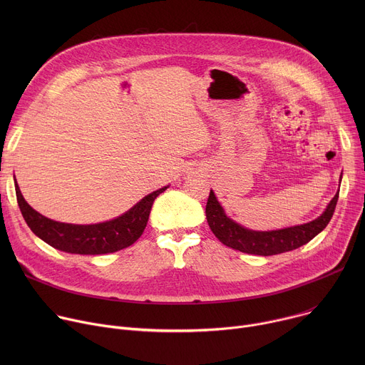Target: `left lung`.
<instances>
[{
  "label": "left lung",
  "mask_w": 365,
  "mask_h": 365,
  "mask_svg": "<svg viewBox=\"0 0 365 365\" xmlns=\"http://www.w3.org/2000/svg\"><path fill=\"white\" fill-rule=\"evenodd\" d=\"M338 195L339 192L332 197L325 212L319 218L303 225L276 231H252L234 222L225 215L222 206L217 200V196L212 190L210 197H207L205 212L211 231L224 245L247 254L274 255L296 250L324 231L335 212Z\"/></svg>",
  "instance_id": "left-lung-1"
}]
</instances>
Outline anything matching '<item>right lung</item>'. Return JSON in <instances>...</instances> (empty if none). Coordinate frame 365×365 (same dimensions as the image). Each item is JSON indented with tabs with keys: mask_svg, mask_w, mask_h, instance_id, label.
Wrapping results in <instances>:
<instances>
[{
	"mask_svg": "<svg viewBox=\"0 0 365 365\" xmlns=\"http://www.w3.org/2000/svg\"><path fill=\"white\" fill-rule=\"evenodd\" d=\"M16 183L17 202L29 228L44 242L71 254H107L115 252L134 244L143 234L154 199L168 186L144 196L137 205L121 217L92 225H75L48 220L34 211L23 197Z\"/></svg>",
	"mask_w": 365,
	"mask_h": 365,
	"instance_id": "1",
	"label": "right lung"
}]
</instances>
